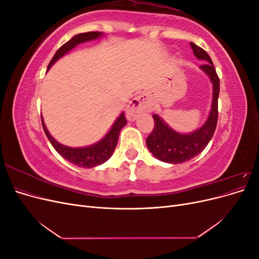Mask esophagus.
<instances>
[{"label": "esophagus", "mask_w": 259, "mask_h": 259, "mask_svg": "<svg viewBox=\"0 0 259 259\" xmlns=\"http://www.w3.org/2000/svg\"><path fill=\"white\" fill-rule=\"evenodd\" d=\"M151 110L150 99L146 95L142 94L133 99L126 109V116L130 121H134L136 117L144 112H148Z\"/></svg>", "instance_id": "obj_1"}]
</instances>
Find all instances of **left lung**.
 Returning a JSON list of instances; mask_svg holds the SVG:
<instances>
[{
    "instance_id": "obj_1",
    "label": "left lung",
    "mask_w": 259,
    "mask_h": 259,
    "mask_svg": "<svg viewBox=\"0 0 259 259\" xmlns=\"http://www.w3.org/2000/svg\"><path fill=\"white\" fill-rule=\"evenodd\" d=\"M194 56L204 60L205 64L200 66L213 83V100L211 109L206 122L199 130L190 134H180L171 130L158 114H153L154 127L148 136L146 144L150 152L160 161L171 164L189 161L204 150L209 140L213 137L218 120V95H219V77L216 73L208 54L194 43H190Z\"/></svg>"
}]
</instances>
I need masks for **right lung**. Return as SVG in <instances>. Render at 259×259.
<instances>
[{"instance_id": "add662e5", "label": "right lung", "mask_w": 259, "mask_h": 259, "mask_svg": "<svg viewBox=\"0 0 259 259\" xmlns=\"http://www.w3.org/2000/svg\"><path fill=\"white\" fill-rule=\"evenodd\" d=\"M103 35L101 32H97V31H93V32H86V33H80L74 35L71 40L65 43L61 48L55 53L54 57L52 58L50 65L48 67V70L56 62L60 57L64 56L65 54H67L69 51H71L73 48L77 44L86 42V41H92V40H96V38L100 37ZM42 119V126L45 132L46 137L49 138L50 143L52 146L55 148L62 158L68 160L69 162H71L72 164L76 166L80 167H86V168H92L95 167L97 165H100V164L105 163L110 156L112 155L115 146L117 144V139H119V135L121 130L124 127V125L127 123L126 117L124 115V112L121 113V115L117 117L115 122L113 123L112 127L110 131L108 132V134L100 140V142L94 144L89 147H83V148H71V147H67L59 144L58 142L55 140L52 135L50 134V132L48 131L45 126V123Z\"/></svg>"}]
</instances>
